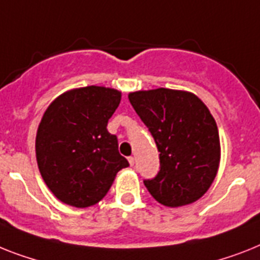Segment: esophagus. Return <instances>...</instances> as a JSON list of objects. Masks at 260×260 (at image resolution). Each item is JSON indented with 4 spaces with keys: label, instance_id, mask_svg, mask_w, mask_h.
Segmentation results:
<instances>
[{
    "label": "esophagus",
    "instance_id": "34e87169",
    "mask_svg": "<svg viewBox=\"0 0 260 260\" xmlns=\"http://www.w3.org/2000/svg\"><path fill=\"white\" fill-rule=\"evenodd\" d=\"M127 159H128V164H130V166H134V162H135L134 156H128Z\"/></svg>",
    "mask_w": 260,
    "mask_h": 260
}]
</instances>
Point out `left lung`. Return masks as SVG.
<instances>
[{
	"mask_svg": "<svg viewBox=\"0 0 260 260\" xmlns=\"http://www.w3.org/2000/svg\"><path fill=\"white\" fill-rule=\"evenodd\" d=\"M128 101L159 151V171L143 183L167 207L198 201L218 173L220 143L211 113L198 96L171 89L134 91Z\"/></svg>",
	"mask_w": 260,
	"mask_h": 260,
	"instance_id": "left-lung-1",
	"label": "left lung"
}]
</instances>
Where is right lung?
I'll use <instances>...</instances> for the list:
<instances>
[{
	"instance_id": "right-lung-1",
	"label": "right lung",
	"mask_w": 260,
	"mask_h": 260,
	"mask_svg": "<svg viewBox=\"0 0 260 260\" xmlns=\"http://www.w3.org/2000/svg\"><path fill=\"white\" fill-rule=\"evenodd\" d=\"M121 91L86 86L69 90L46 109L36 137L40 173L61 202L89 207L107 194L117 173L128 166L107 122Z\"/></svg>"
}]
</instances>
